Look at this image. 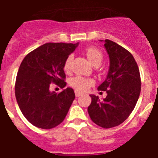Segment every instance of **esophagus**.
Masks as SVG:
<instances>
[{
  "instance_id": "34e87169",
  "label": "esophagus",
  "mask_w": 158,
  "mask_h": 158,
  "mask_svg": "<svg viewBox=\"0 0 158 158\" xmlns=\"http://www.w3.org/2000/svg\"><path fill=\"white\" fill-rule=\"evenodd\" d=\"M82 95L81 93H80V92L78 91H75V96H76V97H79V96H81Z\"/></svg>"
}]
</instances>
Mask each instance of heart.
I'll use <instances>...</instances> for the list:
<instances>
[{"label":"heart","mask_w":158,"mask_h":158,"mask_svg":"<svg viewBox=\"0 0 158 158\" xmlns=\"http://www.w3.org/2000/svg\"><path fill=\"white\" fill-rule=\"evenodd\" d=\"M85 54L89 61L93 64V65H100L103 58V54L99 49L93 47H89L85 49ZM73 62V56L69 55L67 57L64 62L63 69L65 72H69L71 69V65ZM94 84V81L92 78L85 77L82 76H76L72 77L69 80V85L77 91H85L90 86Z\"/></svg>","instance_id":"heart-1"}]
</instances>
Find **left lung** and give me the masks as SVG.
Masks as SVG:
<instances>
[{
    "mask_svg": "<svg viewBox=\"0 0 158 158\" xmlns=\"http://www.w3.org/2000/svg\"><path fill=\"white\" fill-rule=\"evenodd\" d=\"M104 42L110 66L98 91H105L107 96L100 100L90 95L88 112L93 123L107 129L118 126L131 115L140 95L141 78L137 62L127 50L109 40Z\"/></svg>",
    "mask_w": 158,
    "mask_h": 158,
    "instance_id": "1",
    "label": "left lung"
}]
</instances>
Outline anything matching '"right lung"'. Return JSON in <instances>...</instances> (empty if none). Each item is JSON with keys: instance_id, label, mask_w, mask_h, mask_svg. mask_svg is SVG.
<instances>
[{"instance_id": "right-lung-1", "label": "right lung", "mask_w": 158, "mask_h": 158, "mask_svg": "<svg viewBox=\"0 0 158 158\" xmlns=\"http://www.w3.org/2000/svg\"><path fill=\"white\" fill-rule=\"evenodd\" d=\"M78 43H45L26 55L16 76L15 95L19 109L29 123L42 129L59 125L75 98L73 89L50 91L51 84L60 88L65 82L64 62Z\"/></svg>"}]
</instances>
